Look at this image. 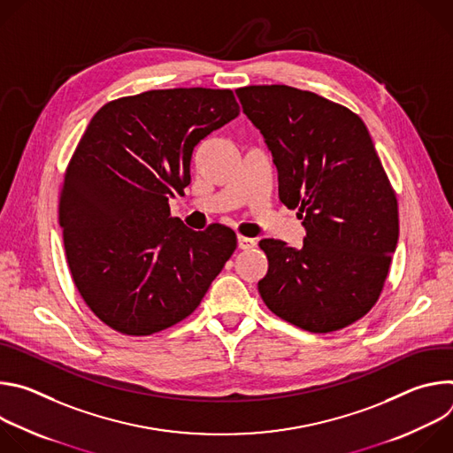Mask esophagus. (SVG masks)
Returning a JSON list of instances; mask_svg holds the SVG:
<instances>
[{"instance_id":"esophagus-1","label":"esophagus","mask_w":453,"mask_h":453,"mask_svg":"<svg viewBox=\"0 0 453 453\" xmlns=\"http://www.w3.org/2000/svg\"><path fill=\"white\" fill-rule=\"evenodd\" d=\"M256 247V240L247 236H238V249H252Z\"/></svg>"}]
</instances>
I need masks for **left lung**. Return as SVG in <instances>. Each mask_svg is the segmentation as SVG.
Wrapping results in <instances>:
<instances>
[{
    "label": "left lung",
    "mask_w": 453,
    "mask_h": 453,
    "mask_svg": "<svg viewBox=\"0 0 453 453\" xmlns=\"http://www.w3.org/2000/svg\"><path fill=\"white\" fill-rule=\"evenodd\" d=\"M278 168L280 201L299 208V249L260 242L257 290L273 313L311 334L346 328L376 303L398 243V204L364 121L290 86L236 89Z\"/></svg>",
    "instance_id": "8db88e82"
}]
</instances>
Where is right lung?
Instances as JSON below:
<instances>
[{"mask_svg": "<svg viewBox=\"0 0 453 453\" xmlns=\"http://www.w3.org/2000/svg\"><path fill=\"white\" fill-rule=\"evenodd\" d=\"M240 114L229 89H156L104 105L64 175L60 227L73 281L93 313L150 335L196 310L236 249L220 224L193 231L168 201L189 184L201 140Z\"/></svg>", "mask_w": 453, "mask_h": 453, "instance_id": "add662e5", "label": "right lung"}]
</instances>
